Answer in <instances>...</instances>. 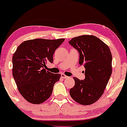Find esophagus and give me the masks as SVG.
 I'll list each match as a JSON object with an SVG mask.
<instances>
[{
  "label": "esophagus",
  "mask_w": 127,
  "mask_h": 127,
  "mask_svg": "<svg viewBox=\"0 0 127 127\" xmlns=\"http://www.w3.org/2000/svg\"><path fill=\"white\" fill-rule=\"evenodd\" d=\"M61 77H62V78L63 79H66V78H68V76H67L66 75H65L64 74H61Z\"/></svg>",
  "instance_id": "34e87169"
}]
</instances>
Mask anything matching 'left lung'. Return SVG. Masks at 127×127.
Segmentation results:
<instances>
[{
	"label": "left lung",
	"instance_id": "1",
	"mask_svg": "<svg viewBox=\"0 0 127 127\" xmlns=\"http://www.w3.org/2000/svg\"><path fill=\"white\" fill-rule=\"evenodd\" d=\"M68 43L79 52V63L85 68L84 80L73 78L75 84L70 94L79 104H91L103 94L111 76V52L107 45L93 35L73 37Z\"/></svg>",
	"mask_w": 127,
	"mask_h": 127
}]
</instances>
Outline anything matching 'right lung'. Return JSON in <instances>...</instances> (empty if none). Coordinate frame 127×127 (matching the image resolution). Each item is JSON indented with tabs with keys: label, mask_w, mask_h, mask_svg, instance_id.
Wrapping results in <instances>:
<instances>
[{
	"label": "right lung",
	"mask_w": 127,
	"mask_h": 127,
	"mask_svg": "<svg viewBox=\"0 0 127 127\" xmlns=\"http://www.w3.org/2000/svg\"><path fill=\"white\" fill-rule=\"evenodd\" d=\"M64 39H35L23 42L12 57V75L21 95L33 104H40L50 97L60 74L46 71L53 63L55 49Z\"/></svg>",
	"instance_id": "obj_1"
}]
</instances>
